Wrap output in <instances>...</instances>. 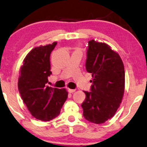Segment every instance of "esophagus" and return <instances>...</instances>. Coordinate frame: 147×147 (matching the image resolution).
Returning <instances> with one entry per match:
<instances>
[{"mask_svg":"<svg viewBox=\"0 0 147 147\" xmlns=\"http://www.w3.org/2000/svg\"><path fill=\"white\" fill-rule=\"evenodd\" d=\"M76 91L75 89H70V88H68V92L69 93H73Z\"/></svg>","mask_w":147,"mask_h":147,"instance_id":"1","label":"esophagus"}]
</instances>
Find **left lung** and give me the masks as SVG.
<instances>
[{"instance_id":"left-lung-1","label":"left lung","mask_w":147,"mask_h":147,"mask_svg":"<svg viewBox=\"0 0 147 147\" xmlns=\"http://www.w3.org/2000/svg\"><path fill=\"white\" fill-rule=\"evenodd\" d=\"M86 69L92 74L91 92L84 91L83 115L94 123H105L115 115L125 89L124 66L119 54L105 43L88 42Z\"/></svg>"}]
</instances>
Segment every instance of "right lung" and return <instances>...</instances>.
Returning a JSON list of instances; mask_svg holds the SVG:
<instances>
[{
  "label": "right lung",
  "instance_id": "obj_1",
  "mask_svg": "<svg viewBox=\"0 0 147 147\" xmlns=\"http://www.w3.org/2000/svg\"><path fill=\"white\" fill-rule=\"evenodd\" d=\"M57 42L35 47L20 68L18 89L28 111L36 119L50 121L59 115L68 92L47 86L51 76L50 55Z\"/></svg>",
  "mask_w": 147,
  "mask_h": 147
}]
</instances>
